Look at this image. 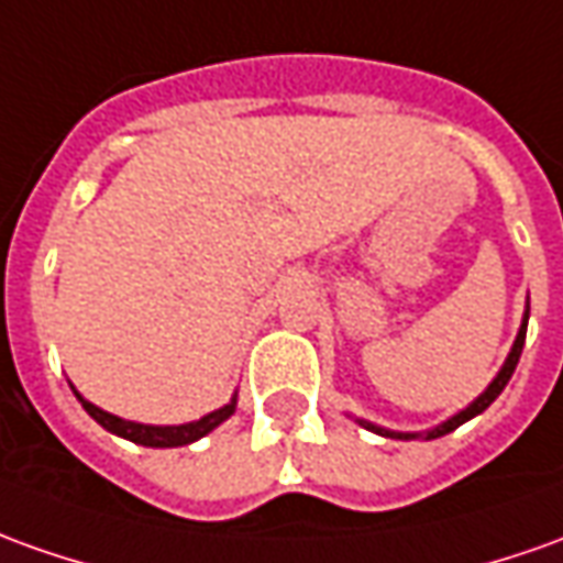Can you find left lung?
I'll use <instances>...</instances> for the list:
<instances>
[{
  "mask_svg": "<svg viewBox=\"0 0 563 563\" xmlns=\"http://www.w3.org/2000/svg\"><path fill=\"white\" fill-rule=\"evenodd\" d=\"M527 321H530V297H527V306H525V316H521V328H518V336H515V343H511L509 355H506V362H503V367L496 371V377L487 383V389H484L472 405H466L460 413H453V417H448L444 422H438V426H432V429H426V432H398V429H386V426H377V422L371 420H362V417H352V420L358 422L362 429H367V432H377V435L383 438H395V441H413V438H426V441H432V438H441L448 435V432H453V429H460L463 422H468L472 417H478V413H484L487 407L494 405L496 398H499V393L506 389V383L511 379V374H515V367H518V358H521V349H525V336H527Z\"/></svg>",
  "mask_w": 563,
  "mask_h": 563,
  "instance_id": "left-lung-1",
  "label": "left lung"
}]
</instances>
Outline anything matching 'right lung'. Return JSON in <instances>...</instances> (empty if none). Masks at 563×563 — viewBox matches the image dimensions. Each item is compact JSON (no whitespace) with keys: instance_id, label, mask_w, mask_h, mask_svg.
<instances>
[{"instance_id":"obj_1","label":"right lung","mask_w":563,"mask_h":563,"mask_svg":"<svg viewBox=\"0 0 563 563\" xmlns=\"http://www.w3.org/2000/svg\"><path fill=\"white\" fill-rule=\"evenodd\" d=\"M69 389L76 393V398L81 401V407L88 410V417L97 420L107 432L112 435L125 438V441H134V444H141V448H184V444H192V441H199L208 432H214L220 422H227L235 413V405H239V393H232V398L223 407H217L211 413H205L201 420L192 422H180V426H150V422H134V420H122V417H115L110 410H103V407L91 405L88 398H81L79 389L69 383Z\"/></svg>"}]
</instances>
